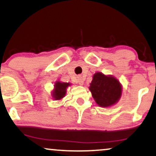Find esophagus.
<instances>
[{
    "instance_id": "esophagus-1",
    "label": "esophagus",
    "mask_w": 156,
    "mask_h": 156,
    "mask_svg": "<svg viewBox=\"0 0 156 156\" xmlns=\"http://www.w3.org/2000/svg\"><path fill=\"white\" fill-rule=\"evenodd\" d=\"M78 84L80 85V86H83L84 84V81L83 80V78H81V77H78Z\"/></svg>"
}]
</instances>
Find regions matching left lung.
<instances>
[{
    "label": "left lung",
    "instance_id": "left-lung-1",
    "mask_svg": "<svg viewBox=\"0 0 156 156\" xmlns=\"http://www.w3.org/2000/svg\"><path fill=\"white\" fill-rule=\"evenodd\" d=\"M89 90L97 105L109 108L116 104L121 98L123 87L115 77L97 72L93 75Z\"/></svg>",
    "mask_w": 156,
    "mask_h": 156
}]
</instances>
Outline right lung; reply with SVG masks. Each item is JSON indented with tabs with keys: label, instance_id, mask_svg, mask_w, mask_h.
I'll return each mask as SVG.
<instances>
[{
	"label": "right lung",
	"instance_id": "obj_1",
	"mask_svg": "<svg viewBox=\"0 0 156 156\" xmlns=\"http://www.w3.org/2000/svg\"><path fill=\"white\" fill-rule=\"evenodd\" d=\"M71 86L70 83H64L57 80L54 83V88L51 92V96L55 101H60L66 96L67 88Z\"/></svg>",
	"mask_w": 156,
	"mask_h": 156
}]
</instances>
